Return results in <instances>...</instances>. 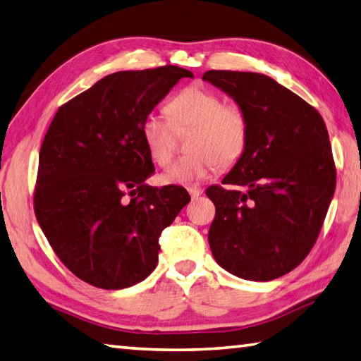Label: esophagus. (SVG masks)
<instances>
[{"instance_id":"34e87169","label":"esophagus","mask_w":361,"mask_h":361,"mask_svg":"<svg viewBox=\"0 0 361 361\" xmlns=\"http://www.w3.org/2000/svg\"><path fill=\"white\" fill-rule=\"evenodd\" d=\"M188 192L190 194V197H192V200H195V199H199V197L203 194V190L200 188L192 186V188H188Z\"/></svg>"}]
</instances>
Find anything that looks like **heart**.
<instances>
[{"mask_svg":"<svg viewBox=\"0 0 361 361\" xmlns=\"http://www.w3.org/2000/svg\"><path fill=\"white\" fill-rule=\"evenodd\" d=\"M166 120L148 112L140 123V134L150 158L158 166L171 164L175 150L173 128L192 126L188 140L190 152L161 175L166 185L190 186L214 171L243 157L249 139V117L241 104L224 103L216 90L192 84L178 92L167 104Z\"/></svg>","mask_w":361,"mask_h":361,"instance_id":"obj_1","label":"heart"}]
</instances>
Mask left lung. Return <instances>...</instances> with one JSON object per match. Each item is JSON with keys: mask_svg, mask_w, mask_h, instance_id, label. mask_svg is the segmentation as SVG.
Returning a JSON list of instances; mask_svg holds the SVG:
<instances>
[{"mask_svg": "<svg viewBox=\"0 0 361 361\" xmlns=\"http://www.w3.org/2000/svg\"><path fill=\"white\" fill-rule=\"evenodd\" d=\"M249 117L243 157L207 189L216 207L208 241L239 279L267 281L298 267L313 249L336 186L326 123L312 104L272 78L208 70L203 75Z\"/></svg>", "mask_w": 361, "mask_h": 361, "instance_id": "left-lung-1", "label": "left lung"}]
</instances>
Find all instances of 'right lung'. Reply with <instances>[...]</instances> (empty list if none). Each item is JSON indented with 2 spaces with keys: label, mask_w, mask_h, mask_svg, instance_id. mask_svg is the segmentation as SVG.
I'll return each instance as SVG.
<instances>
[{
  "label": "right lung",
  "mask_w": 361,
  "mask_h": 361,
  "mask_svg": "<svg viewBox=\"0 0 361 361\" xmlns=\"http://www.w3.org/2000/svg\"><path fill=\"white\" fill-rule=\"evenodd\" d=\"M186 68L162 66L102 78L63 103L39 153L34 213L56 255L102 289L139 283L158 264L159 236L190 197L152 188L140 123Z\"/></svg>",
  "instance_id": "1"
}]
</instances>
